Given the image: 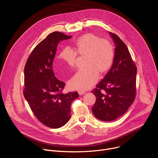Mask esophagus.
I'll return each mask as SVG.
<instances>
[{
	"label": "esophagus",
	"instance_id": "1",
	"mask_svg": "<svg viewBox=\"0 0 158 158\" xmlns=\"http://www.w3.org/2000/svg\"><path fill=\"white\" fill-rule=\"evenodd\" d=\"M78 93H79V94L80 95H83V94H84L85 93V91H79Z\"/></svg>",
	"mask_w": 158,
	"mask_h": 158
}]
</instances>
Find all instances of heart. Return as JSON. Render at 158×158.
I'll return each mask as SVG.
<instances>
[{
	"mask_svg": "<svg viewBox=\"0 0 158 158\" xmlns=\"http://www.w3.org/2000/svg\"><path fill=\"white\" fill-rule=\"evenodd\" d=\"M74 49L64 48L59 54L58 58L69 66L75 64L77 53L86 54V67L79 69L69 81L73 89L85 91L98 79L99 73L109 69L114 56V47L107 40L102 39L94 34H87L78 38L73 43Z\"/></svg>",
	"mask_w": 158,
	"mask_h": 158,
	"instance_id": "obj_1",
	"label": "heart"
}]
</instances>
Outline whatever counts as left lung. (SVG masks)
<instances>
[{
	"mask_svg": "<svg viewBox=\"0 0 158 158\" xmlns=\"http://www.w3.org/2000/svg\"><path fill=\"white\" fill-rule=\"evenodd\" d=\"M109 34L116 46L113 63L93 91L96 100L92 107L94 116L106 122L121 117L134 102L137 74L136 66L126 44L116 34Z\"/></svg>",
	"mask_w": 158,
	"mask_h": 158,
	"instance_id": "left-lung-1",
	"label": "left lung"
}]
</instances>
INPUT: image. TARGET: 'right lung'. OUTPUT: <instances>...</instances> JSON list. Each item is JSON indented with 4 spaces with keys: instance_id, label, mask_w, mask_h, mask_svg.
Segmentation results:
<instances>
[{
    "instance_id": "1",
    "label": "right lung",
    "mask_w": 158,
    "mask_h": 158,
    "mask_svg": "<svg viewBox=\"0 0 158 158\" xmlns=\"http://www.w3.org/2000/svg\"><path fill=\"white\" fill-rule=\"evenodd\" d=\"M71 37L62 32L51 33L34 48L24 68V98L38 120L53 129L69 121L71 102L79 97L76 91L61 92L65 83L56 77L52 69L58 44Z\"/></svg>"
}]
</instances>
